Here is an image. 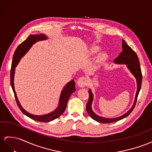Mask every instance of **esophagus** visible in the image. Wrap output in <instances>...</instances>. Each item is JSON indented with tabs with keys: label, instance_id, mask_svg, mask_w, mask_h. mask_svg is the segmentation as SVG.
<instances>
[{
	"label": "esophagus",
	"instance_id": "34e87169",
	"mask_svg": "<svg viewBox=\"0 0 152 152\" xmlns=\"http://www.w3.org/2000/svg\"><path fill=\"white\" fill-rule=\"evenodd\" d=\"M88 84V80L86 77H80V78L78 79V80H77V85L81 88L87 86Z\"/></svg>",
	"mask_w": 152,
	"mask_h": 152
}]
</instances>
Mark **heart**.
<instances>
[{"mask_svg":"<svg viewBox=\"0 0 152 152\" xmlns=\"http://www.w3.org/2000/svg\"><path fill=\"white\" fill-rule=\"evenodd\" d=\"M99 50V47H97V46H94V47H92L91 49V53H96L97 52H98ZM101 56H102V57H104V55H101Z\"/></svg>","mask_w":152,"mask_h":152,"instance_id":"b5f03b06","label":"heart"}]
</instances>
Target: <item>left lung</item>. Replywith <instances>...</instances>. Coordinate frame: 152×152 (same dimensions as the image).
I'll use <instances>...</instances> for the list:
<instances>
[{"label": "left lung", "instance_id": "left-lung-1", "mask_svg": "<svg viewBox=\"0 0 152 152\" xmlns=\"http://www.w3.org/2000/svg\"><path fill=\"white\" fill-rule=\"evenodd\" d=\"M122 48H123V51L120 53V55L118 56L116 58H115L114 62L115 64H126L127 67L129 69V71L134 75L135 77L137 80V90L135 97V101L134 102L132 108L129 110L128 112L124 113L121 117H117V118H113V119H108V118H104L100 117L97 115H96L92 110L91 108V103L93 101L94 95L91 90L90 89L88 91L89 93V99L88 102L86 104V111L89 114L92 119L94 120L99 122V123H114V122H117L118 121H120L121 119H124V118L128 116L130 113L132 112L133 110L134 109L137 100L138 95L139 94V91L141 88V83L142 80V76L141 73V69L140 67V64L139 61V58L136 53L133 50L132 48L129 47L126 44L124 40H123V42H122Z\"/></svg>", "mask_w": 152, "mask_h": 152}]
</instances>
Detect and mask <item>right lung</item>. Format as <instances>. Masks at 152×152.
I'll use <instances>...</instances> for the list:
<instances>
[{
  "mask_svg": "<svg viewBox=\"0 0 152 152\" xmlns=\"http://www.w3.org/2000/svg\"><path fill=\"white\" fill-rule=\"evenodd\" d=\"M46 39H47V37L45 35L42 34V33H40V34H39V35H29L24 42H22L20 45L17 47L15 51L13 57L12 68H11V71H10L11 86H12V88L13 89L15 98L17 104L18 106V108H20L22 112H23L24 115H26V116H28V117L31 118V119L35 121L43 122V123L50 122L55 119H57V118L60 117L61 115L64 113L70 95H72L73 92L75 91V83L74 82L73 80H72L66 84V86L63 88V90H62L60 96L58 105L56 110L50 113L44 115H32L27 112L26 111L24 110L23 108V107H22L21 105L20 104V103L18 102V100L16 95L15 91L13 81H14V74H15V67L18 64V62H19L20 58L23 57L26 53L27 51L29 50V48L31 47V46L33 44H35L36 42L39 41V40H46Z\"/></svg>",
  "mask_w": 152,
  "mask_h": 152,
  "instance_id": "1",
  "label": "right lung"
}]
</instances>
